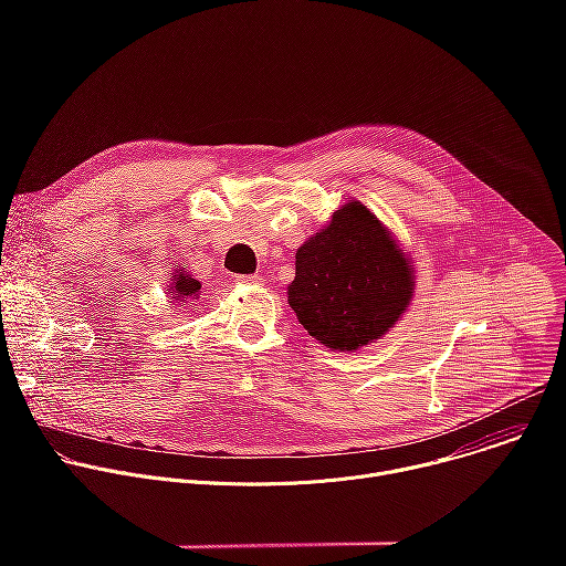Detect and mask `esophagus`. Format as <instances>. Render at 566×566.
<instances>
[{"label":"esophagus","instance_id":"esophagus-1","mask_svg":"<svg viewBox=\"0 0 566 566\" xmlns=\"http://www.w3.org/2000/svg\"><path fill=\"white\" fill-rule=\"evenodd\" d=\"M237 282L239 284H264V277L260 273H255V275H239Z\"/></svg>","mask_w":566,"mask_h":566}]
</instances>
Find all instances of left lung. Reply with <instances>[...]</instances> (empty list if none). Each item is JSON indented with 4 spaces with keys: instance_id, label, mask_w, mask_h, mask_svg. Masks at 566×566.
Returning a JSON list of instances; mask_svg holds the SVG:
<instances>
[{
    "instance_id": "8db88e82",
    "label": "left lung",
    "mask_w": 566,
    "mask_h": 566,
    "mask_svg": "<svg viewBox=\"0 0 566 566\" xmlns=\"http://www.w3.org/2000/svg\"><path fill=\"white\" fill-rule=\"evenodd\" d=\"M415 280L396 234L352 199L297 249L286 295L308 336L334 352H356L408 311Z\"/></svg>"
}]
</instances>
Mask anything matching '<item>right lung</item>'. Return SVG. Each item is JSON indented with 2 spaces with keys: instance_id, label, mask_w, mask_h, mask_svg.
Here are the masks:
<instances>
[{
  "instance_id": "add662e5",
  "label": "right lung",
  "mask_w": 566,
  "mask_h": 566,
  "mask_svg": "<svg viewBox=\"0 0 566 566\" xmlns=\"http://www.w3.org/2000/svg\"><path fill=\"white\" fill-rule=\"evenodd\" d=\"M201 291V282L195 280V275H190L188 269H175V273H170V284H168V295L170 300L184 304H192L195 300H199Z\"/></svg>"
}]
</instances>
